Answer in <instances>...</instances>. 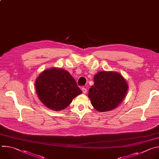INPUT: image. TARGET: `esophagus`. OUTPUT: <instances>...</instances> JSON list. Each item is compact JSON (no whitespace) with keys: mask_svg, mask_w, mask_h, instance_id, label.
Returning <instances> with one entry per match:
<instances>
[{"mask_svg":"<svg viewBox=\"0 0 159 159\" xmlns=\"http://www.w3.org/2000/svg\"><path fill=\"white\" fill-rule=\"evenodd\" d=\"M82 92H83L84 94H86V93H87V89H86V88L83 87V88L82 89Z\"/></svg>","mask_w":159,"mask_h":159,"instance_id":"obj_1","label":"esophagus"}]
</instances>
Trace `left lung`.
I'll return each mask as SVG.
<instances>
[{
    "mask_svg": "<svg viewBox=\"0 0 159 159\" xmlns=\"http://www.w3.org/2000/svg\"><path fill=\"white\" fill-rule=\"evenodd\" d=\"M128 89L125 79L118 72L101 71L94 75V85L89 90L88 97L96 110L107 112L121 103Z\"/></svg>",
    "mask_w": 159,
    "mask_h": 159,
    "instance_id": "left-lung-1",
    "label": "left lung"
}]
</instances>
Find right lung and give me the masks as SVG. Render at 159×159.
<instances>
[{
	"instance_id": "obj_1",
	"label": "right lung",
	"mask_w": 159,
	"mask_h": 159,
	"mask_svg": "<svg viewBox=\"0 0 159 159\" xmlns=\"http://www.w3.org/2000/svg\"><path fill=\"white\" fill-rule=\"evenodd\" d=\"M35 87L40 101L55 111L65 109L82 93L70 74L60 68L43 71L35 80Z\"/></svg>"
}]
</instances>
